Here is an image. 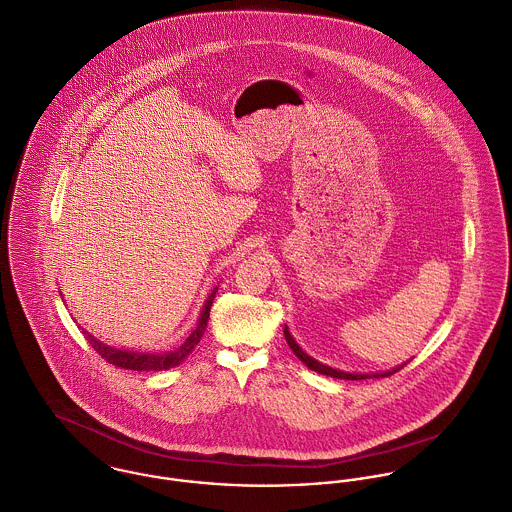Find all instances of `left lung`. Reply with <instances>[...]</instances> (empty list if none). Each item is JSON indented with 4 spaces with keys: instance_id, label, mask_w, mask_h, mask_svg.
I'll list each match as a JSON object with an SVG mask.
<instances>
[{
    "instance_id": "1",
    "label": "left lung",
    "mask_w": 512,
    "mask_h": 512,
    "mask_svg": "<svg viewBox=\"0 0 512 512\" xmlns=\"http://www.w3.org/2000/svg\"><path fill=\"white\" fill-rule=\"evenodd\" d=\"M285 338H287L291 350L297 354V358H299L301 362H305L310 370H314V372H318V374H324V376H330V378H340V380H366V378H370L368 374H348V372L332 370V368H328V366H324V364L312 360L308 354H305V352L299 348V344L293 340V336L289 334L287 326H285ZM398 370H400V368H396V370H392V372H384V374H374V378H386V376H392V374L398 372Z\"/></svg>"
}]
</instances>
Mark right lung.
I'll return each instance as SVG.
<instances>
[{
  "instance_id": "1",
  "label": "right lung",
  "mask_w": 512,
  "mask_h": 512,
  "mask_svg": "<svg viewBox=\"0 0 512 512\" xmlns=\"http://www.w3.org/2000/svg\"><path fill=\"white\" fill-rule=\"evenodd\" d=\"M217 289L209 295V299L205 301V307L202 308V316L200 322L196 326V330L188 336V340L174 352L168 354H138V352H126V350H116L110 346H104L103 342H99L97 338H93L87 330H83V334L87 336L89 344L103 356L104 360L116 368H124V370H138V372H160V370H170L174 366H178L200 342V338L204 336L205 328H207V320H209V308L213 305Z\"/></svg>"
}]
</instances>
